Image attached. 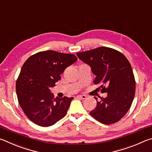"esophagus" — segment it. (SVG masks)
Masks as SVG:
<instances>
[{
    "label": "esophagus",
    "mask_w": 152,
    "mask_h": 152,
    "mask_svg": "<svg viewBox=\"0 0 152 152\" xmlns=\"http://www.w3.org/2000/svg\"><path fill=\"white\" fill-rule=\"evenodd\" d=\"M77 97L79 98V99H85L86 98V95H78Z\"/></svg>",
    "instance_id": "34e87169"
}]
</instances>
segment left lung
I'll return each instance as SVG.
<instances>
[{
	"label": "left lung",
	"instance_id": "8db88e82",
	"mask_svg": "<svg viewBox=\"0 0 152 152\" xmlns=\"http://www.w3.org/2000/svg\"><path fill=\"white\" fill-rule=\"evenodd\" d=\"M78 58L91 67L106 98L96 100V108L91 111L95 119L109 125L119 121L130 109L135 96V81L132 66L125 56L115 50L100 47L78 52Z\"/></svg>",
	"mask_w": 152,
	"mask_h": 152
}]
</instances>
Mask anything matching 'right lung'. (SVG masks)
Wrapping results in <instances>:
<instances>
[{
  "label": "right lung",
  "mask_w": 152,
  "mask_h": 152,
  "mask_svg": "<svg viewBox=\"0 0 152 152\" xmlns=\"http://www.w3.org/2000/svg\"><path fill=\"white\" fill-rule=\"evenodd\" d=\"M76 61L73 54L48 50L31 56L24 63L16 92L20 107L32 122L49 127L65 116L74 98H54L50 88L67 67Z\"/></svg>",
  "instance_id": "right-lung-1"
}]
</instances>
